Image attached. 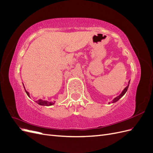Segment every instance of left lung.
Wrapping results in <instances>:
<instances>
[{
  "instance_id": "obj_1",
  "label": "left lung",
  "mask_w": 153,
  "mask_h": 153,
  "mask_svg": "<svg viewBox=\"0 0 153 153\" xmlns=\"http://www.w3.org/2000/svg\"><path fill=\"white\" fill-rule=\"evenodd\" d=\"M129 82H128V85L126 87H125L124 88V90L122 91V92H121V94H119L118 96H117L116 97V98H115L113 100H112V103H115V102H116V101H117L120 98H122V97L125 94V93H126V91H127V90H128V87H129ZM109 104L110 103V102L108 103Z\"/></svg>"
}]
</instances>
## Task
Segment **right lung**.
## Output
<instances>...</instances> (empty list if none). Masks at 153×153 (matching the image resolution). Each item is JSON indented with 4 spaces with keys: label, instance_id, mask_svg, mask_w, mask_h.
I'll list each match as a JSON object with an SVG mask.
<instances>
[{
    "label": "right lung",
    "instance_id": "obj_1",
    "mask_svg": "<svg viewBox=\"0 0 153 153\" xmlns=\"http://www.w3.org/2000/svg\"><path fill=\"white\" fill-rule=\"evenodd\" d=\"M23 85H24V84H23ZM24 89H25L24 85ZM25 92H26V94H27V96H28L29 97H30L29 92H27V91L25 90ZM36 102L37 103H38V104H39V105H42V106H51V105H54L55 101H53V102H52V101H47V100H38V101H36Z\"/></svg>",
    "mask_w": 153,
    "mask_h": 153
}]
</instances>
